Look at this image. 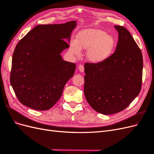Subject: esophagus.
<instances>
[{
    "instance_id": "esophagus-1",
    "label": "esophagus",
    "mask_w": 154,
    "mask_h": 154,
    "mask_svg": "<svg viewBox=\"0 0 154 154\" xmlns=\"http://www.w3.org/2000/svg\"><path fill=\"white\" fill-rule=\"evenodd\" d=\"M78 69L81 72H83L84 71V67H83V65H80V66H78Z\"/></svg>"
}]
</instances>
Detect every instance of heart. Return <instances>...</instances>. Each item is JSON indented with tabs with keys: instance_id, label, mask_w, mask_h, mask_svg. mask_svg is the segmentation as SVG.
Masks as SVG:
<instances>
[{
	"instance_id": "heart-1",
	"label": "heart",
	"mask_w": 154,
	"mask_h": 154,
	"mask_svg": "<svg viewBox=\"0 0 154 154\" xmlns=\"http://www.w3.org/2000/svg\"><path fill=\"white\" fill-rule=\"evenodd\" d=\"M116 47L114 37L100 29H88L80 31L76 40H72L69 51L77 57L81 55V49L88 50L87 59L91 62L100 63L108 60Z\"/></svg>"
}]
</instances>
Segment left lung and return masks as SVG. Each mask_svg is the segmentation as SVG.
Listing matches in <instances>:
<instances>
[{"mask_svg": "<svg viewBox=\"0 0 154 154\" xmlns=\"http://www.w3.org/2000/svg\"><path fill=\"white\" fill-rule=\"evenodd\" d=\"M118 32L115 52L105 62L85 63L84 94L92 108L104 115L123 110L141 91L143 67L141 49L125 27Z\"/></svg>", "mask_w": 154, "mask_h": 154, "instance_id": "1", "label": "left lung"}]
</instances>
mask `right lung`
Returning <instances> with one entry per match:
<instances>
[{
	"instance_id": "obj_1",
	"label": "right lung",
	"mask_w": 154,
	"mask_h": 154,
	"mask_svg": "<svg viewBox=\"0 0 154 154\" xmlns=\"http://www.w3.org/2000/svg\"><path fill=\"white\" fill-rule=\"evenodd\" d=\"M76 21L38 25L18 42L12 57L10 83L20 103L37 110L50 109L73 76L76 64L61 53L69 48Z\"/></svg>"
}]
</instances>
